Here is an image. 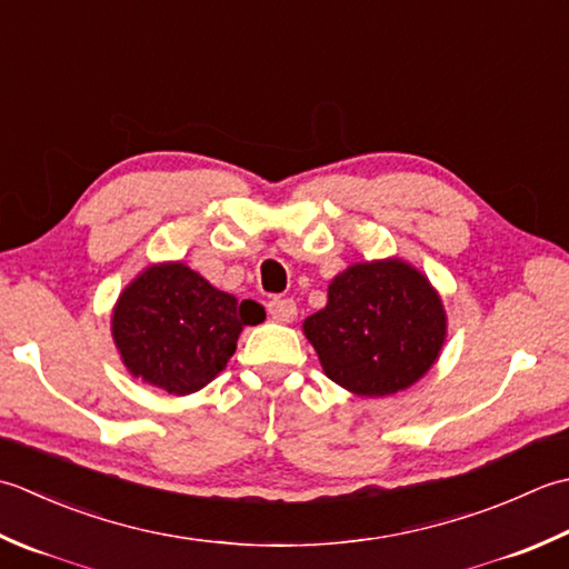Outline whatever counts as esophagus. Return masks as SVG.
Instances as JSON below:
<instances>
[{"label":"esophagus","instance_id":"34e87169","mask_svg":"<svg viewBox=\"0 0 569 569\" xmlns=\"http://www.w3.org/2000/svg\"><path fill=\"white\" fill-rule=\"evenodd\" d=\"M268 311H270V317L280 323H289L297 319V305H295V299H289V297H272L268 301Z\"/></svg>","mask_w":569,"mask_h":569}]
</instances>
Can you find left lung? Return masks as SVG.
Segmentation results:
<instances>
[{"label":"left lung","mask_w":569,"mask_h":569,"mask_svg":"<svg viewBox=\"0 0 569 569\" xmlns=\"http://www.w3.org/2000/svg\"><path fill=\"white\" fill-rule=\"evenodd\" d=\"M327 378L361 398H386L427 376L447 341V311L427 274L400 258L353 262L329 301L301 323Z\"/></svg>","instance_id":"obj_1"}]
</instances>
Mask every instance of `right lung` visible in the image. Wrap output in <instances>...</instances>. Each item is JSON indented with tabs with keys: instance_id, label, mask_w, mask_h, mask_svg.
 Masks as SVG:
<instances>
[{
	"instance_id": "right-lung-1",
	"label": "right lung",
	"mask_w": 569,
	"mask_h": 569,
	"mask_svg": "<svg viewBox=\"0 0 569 569\" xmlns=\"http://www.w3.org/2000/svg\"><path fill=\"white\" fill-rule=\"evenodd\" d=\"M262 319L258 301H240L187 262L169 260L122 289L110 331L132 378L181 398L206 388L236 353L240 331Z\"/></svg>"
}]
</instances>
